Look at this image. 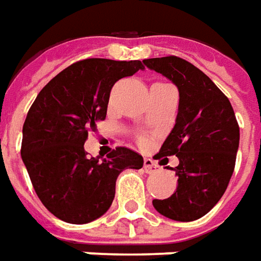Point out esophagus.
I'll return each instance as SVG.
<instances>
[{"mask_svg": "<svg viewBox=\"0 0 261 261\" xmlns=\"http://www.w3.org/2000/svg\"><path fill=\"white\" fill-rule=\"evenodd\" d=\"M144 170L145 173H154L157 170V164L151 159H144Z\"/></svg>", "mask_w": 261, "mask_h": 261, "instance_id": "34e87169", "label": "esophagus"}]
</instances>
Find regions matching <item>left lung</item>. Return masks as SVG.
<instances>
[{"label":"left lung","mask_w":261,"mask_h":261,"mask_svg":"<svg viewBox=\"0 0 261 261\" xmlns=\"http://www.w3.org/2000/svg\"><path fill=\"white\" fill-rule=\"evenodd\" d=\"M143 63L174 83L178 114L174 128L161 145L155 160L175 155L177 189L154 208L168 219L193 221L219 203L233 175L240 141L234 110L219 87L201 70L180 57L148 58ZM164 166V164H163Z\"/></svg>","instance_id":"left-lung-1"}]
</instances>
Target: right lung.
<instances>
[{
	"mask_svg": "<svg viewBox=\"0 0 261 261\" xmlns=\"http://www.w3.org/2000/svg\"><path fill=\"white\" fill-rule=\"evenodd\" d=\"M138 70H144L138 60H81L57 74L30 108L21 159L38 198L60 220L84 224L101 217L114 200L118 174L143 167V157L127 147L102 160L84 150L88 131L106 120L113 86Z\"/></svg>",
	"mask_w": 261,
	"mask_h": 261,
	"instance_id": "right-lung-1",
	"label": "right lung"
}]
</instances>
